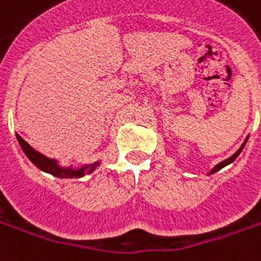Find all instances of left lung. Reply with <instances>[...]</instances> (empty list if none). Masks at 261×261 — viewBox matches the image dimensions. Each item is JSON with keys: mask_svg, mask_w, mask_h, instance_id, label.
Returning <instances> with one entry per match:
<instances>
[{"mask_svg": "<svg viewBox=\"0 0 261 261\" xmlns=\"http://www.w3.org/2000/svg\"><path fill=\"white\" fill-rule=\"evenodd\" d=\"M248 138H249V137H246V140L244 141V144H242V145H241V148H239V149L237 150V152H235V153H233L232 156H229L228 159L223 160V162H220L219 165H216V166H214L213 169L210 170V173H209V174H213V173H216V171H219V170H221V169H223V167H225V166H228L229 163H232L233 160H235V159H237V158H238L239 153H241V152H242V149H244V148H245V145H246V141H248Z\"/></svg>", "mask_w": 261, "mask_h": 261, "instance_id": "1", "label": "left lung"}]
</instances>
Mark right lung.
Segmentation results:
<instances>
[{
	"label": "right lung",
	"instance_id": "obj_1",
	"mask_svg": "<svg viewBox=\"0 0 261 261\" xmlns=\"http://www.w3.org/2000/svg\"><path fill=\"white\" fill-rule=\"evenodd\" d=\"M16 138L19 141V145L24 152V155L28 156L33 165L42 170V171L48 173V174L55 175L58 178H82L88 173H92L98 166L101 165V162L98 160V162H94V163H90V165H83L82 167H73V166H67L66 167V166L59 165V162L57 159H51V158L40 153L38 150L29 145L28 142L23 140L19 134H16Z\"/></svg>",
	"mask_w": 261,
	"mask_h": 261
}]
</instances>
